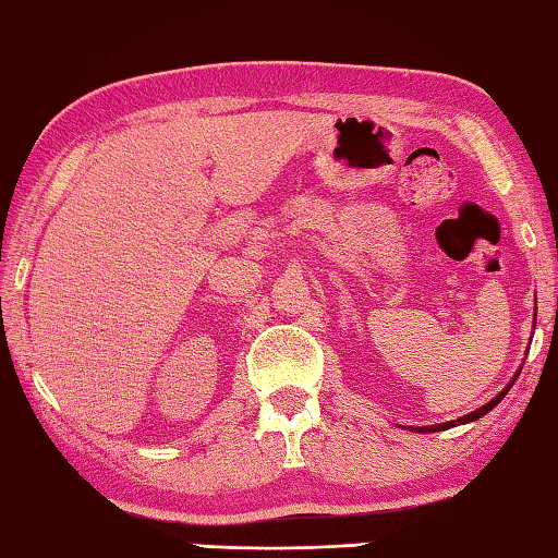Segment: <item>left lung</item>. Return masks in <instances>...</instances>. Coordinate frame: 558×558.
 <instances>
[{
  "mask_svg": "<svg viewBox=\"0 0 558 558\" xmlns=\"http://www.w3.org/2000/svg\"><path fill=\"white\" fill-rule=\"evenodd\" d=\"M514 378H518V376H514ZM514 378H512V381H510V386L514 384ZM510 386L508 388H502V391L496 396V398H493V401L490 403H486V405H483V408H478V410H474V413H469V415H464V417H459V420H451V423H445V425H429V427H420V429H423V433H439V429H447V427H454V425H464V423H471V420H478L481 415H486L488 413V410H493V408H496L500 401H502V398H506V393L510 391Z\"/></svg>",
  "mask_w": 558,
  "mask_h": 558,
  "instance_id": "obj_1",
  "label": "left lung"
}]
</instances>
